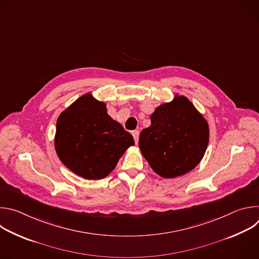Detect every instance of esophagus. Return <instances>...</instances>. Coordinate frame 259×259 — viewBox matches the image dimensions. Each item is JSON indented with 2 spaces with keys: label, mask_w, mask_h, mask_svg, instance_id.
<instances>
[{
  "label": "esophagus",
  "mask_w": 259,
  "mask_h": 259,
  "mask_svg": "<svg viewBox=\"0 0 259 259\" xmlns=\"http://www.w3.org/2000/svg\"><path fill=\"white\" fill-rule=\"evenodd\" d=\"M132 135H133V138H134L135 143L137 144V143H138V138H139V131H137V130L132 131Z\"/></svg>",
  "instance_id": "obj_1"
}]
</instances>
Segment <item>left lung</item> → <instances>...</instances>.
I'll return each instance as SVG.
<instances>
[{"label":"left lung","mask_w":259,"mask_h":259,"mask_svg":"<svg viewBox=\"0 0 259 259\" xmlns=\"http://www.w3.org/2000/svg\"><path fill=\"white\" fill-rule=\"evenodd\" d=\"M151 122L140 132L138 143L151 168L163 178H175L196 168L209 143V125L192 101L176 94L155 109Z\"/></svg>","instance_id":"1"}]
</instances>
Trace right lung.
Segmentation results:
<instances>
[{"mask_svg":"<svg viewBox=\"0 0 259 259\" xmlns=\"http://www.w3.org/2000/svg\"><path fill=\"white\" fill-rule=\"evenodd\" d=\"M131 145L132 135L91 93L79 97L57 119L56 154L66 168L85 179L106 177Z\"/></svg>","mask_w":259,"mask_h":259,"instance_id":"right-lung-1","label":"right lung"}]
</instances>
